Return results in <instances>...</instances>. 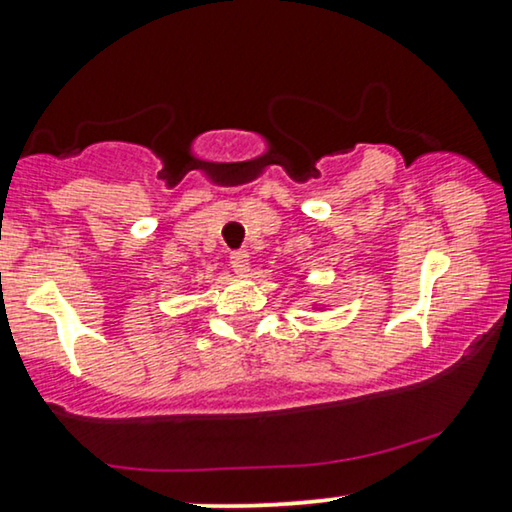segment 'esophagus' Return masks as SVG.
I'll return each mask as SVG.
<instances>
[{"mask_svg":"<svg viewBox=\"0 0 512 512\" xmlns=\"http://www.w3.org/2000/svg\"><path fill=\"white\" fill-rule=\"evenodd\" d=\"M230 262H232V269L236 276H246V273L250 271V255L246 253V250H236V253H232Z\"/></svg>","mask_w":512,"mask_h":512,"instance_id":"esophagus-1","label":"esophagus"}]
</instances>
